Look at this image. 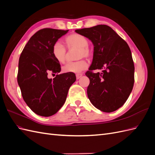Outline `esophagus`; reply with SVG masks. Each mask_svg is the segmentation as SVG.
I'll list each match as a JSON object with an SVG mask.
<instances>
[{
	"label": "esophagus",
	"mask_w": 155,
	"mask_h": 155,
	"mask_svg": "<svg viewBox=\"0 0 155 155\" xmlns=\"http://www.w3.org/2000/svg\"><path fill=\"white\" fill-rule=\"evenodd\" d=\"M82 76H83V75L81 74H76V79H79V78L82 77Z\"/></svg>",
	"instance_id": "1"
}]
</instances>
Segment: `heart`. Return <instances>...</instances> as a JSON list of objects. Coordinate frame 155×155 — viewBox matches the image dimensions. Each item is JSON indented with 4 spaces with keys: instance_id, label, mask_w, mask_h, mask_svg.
<instances>
[{
    "instance_id": "1",
    "label": "heart",
    "mask_w": 155,
    "mask_h": 155,
    "mask_svg": "<svg viewBox=\"0 0 155 155\" xmlns=\"http://www.w3.org/2000/svg\"><path fill=\"white\" fill-rule=\"evenodd\" d=\"M65 43L68 47L79 48V58H88L91 55V51L88 45V41L85 37L78 34L70 35L65 38ZM52 53L54 58L59 63H63L65 61L67 54V49L65 46L60 43L56 42L54 45ZM88 64L85 60H79L78 61L68 62L63 68L64 72L68 73H80L87 68Z\"/></svg>"
}]
</instances>
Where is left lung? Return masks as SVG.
<instances>
[{"instance_id": "1", "label": "left lung", "mask_w": 155, "mask_h": 155, "mask_svg": "<svg viewBox=\"0 0 155 155\" xmlns=\"http://www.w3.org/2000/svg\"><path fill=\"white\" fill-rule=\"evenodd\" d=\"M91 40L93 59L86 76L90 79L87 95L92 104L105 112L122 106L132 92L134 66L127 43L109 26L100 25L75 30ZM102 69L101 73H93Z\"/></svg>"}]
</instances>
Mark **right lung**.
Instances as JSON below:
<instances>
[{
  "label": "right lung",
  "mask_w": 155,
  "mask_h": 155,
  "mask_svg": "<svg viewBox=\"0 0 155 155\" xmlns=\"http://www.w3.org/2000/svg\"><path fill=\"white\" fill-rule=\"evenodd\" d=\"M68 30L44 28L33 35L18 61L17 82L23 99L37 115L48 117L64 105L69 88L76 81L74 73L48 78L49 72L59 73L61 66L52 53L54 45Z\"/></svg>",
  "instance_id": "obj_1"
}]
</instances>
